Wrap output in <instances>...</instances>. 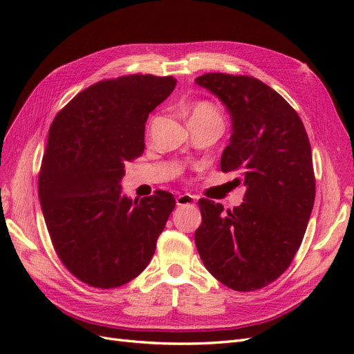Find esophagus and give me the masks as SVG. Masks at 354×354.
Here are the masks:
<instances>
[{"label": "esophagus", "instance_id": "obj_1", "mask_svg": "<svg viewBox=\"0 0 354 354\" xmlns=\"http://www.w3.org/2000/svg\"><path fill=\"white\" fill-rule=\"evenodd\" d=\"M177 205L178 207H186V205H195L196 203V196L194 195H189V194H183V195H178L177 199Z\"/></svg>", "mask_w": 354, "mask_h": 354}]
</instances>
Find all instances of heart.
<instances>
[{
	"mask_svg": "<svg viewBox=\"0 0 354 354\" xmlns=\"http://www.w3.org/2000/svg\"><path fill=\"white\" fill-rule=\"evenodd\" d=\"M189 118H208V120H220V115L212 104L205 103V102H199V103H195L190 108Z\"/></svg>",
	"mask_w": 354,
	"mask_h": 354,
	"instance_id": "heart-1",
	"label": "heart"
}]
</instances>
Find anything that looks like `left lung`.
Masks as SVG:
<instances>
[{"instance_id":"left-lung-1","label":"left lung","mask_w":354,"mask_h":354,"mask_svg":"<svg viewBox=\"0 0 354 354\" xmlns=\"http://www.w3.org/2000/svg\"><path fill=\"white\" fill-rule=\"evenodd\" d=\"M195 82L224 104L232 136L220 168L239 169L243 202L223 212L201 199L195 243L207 270L234 291H254L291 264L313 209L312 147L303 121L269 85L251 77L205 73Z\"/></svg>"}]
</instances>
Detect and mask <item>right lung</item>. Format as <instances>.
I'll use <instances>...</instances> for the list:
<instances>
[{
  "label": "right lung",
  "instance_id": "1",
  "mask_svg": "<svg viewBox=\"0 0 354 354\" xmlns=\"http://www.w3.org/2000/svg\"><path fill=\"white\" fill-rule=\"evenodd\" d=\"M173 77L128 75L81 91L53 121L38 180L39 203L62 263L80 281L116 288L152 260L174 196L122 194L125 162L145 151L147 116Z\"/></svg>",
  "mask_w": 354,
  "mask_h": 354
}]
</instances>
